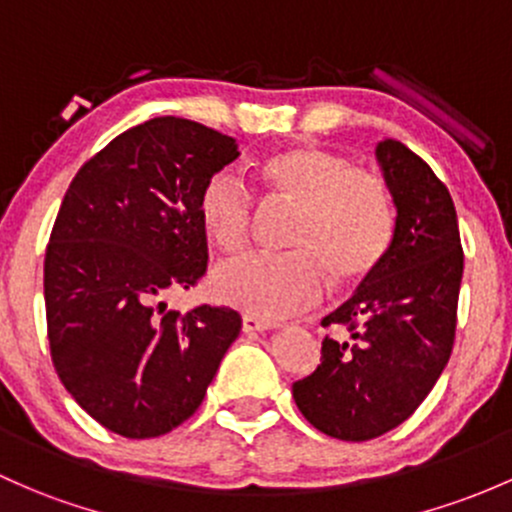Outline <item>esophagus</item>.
Wrapping results in <instances>:
<instances>
[{
  "instance_id": "obj_1",
  "label": "esophagus",
  "mask_w": 512,
  "mask_h": 512,
  "mask_svg": "<svg viewBox=\"0 0 512 512\" xmlns=\"http://www.w3.org/2000/svg\"><path fill=\"white\" fill-rule=\"evenodd\" d=\"M273 327H276V324L261 320V317H254V315H244V320H241V329H244V334L266 332V329H273Z\"/></svg>"
}]
</instances>
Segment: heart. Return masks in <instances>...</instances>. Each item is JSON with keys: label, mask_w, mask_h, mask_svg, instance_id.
<instances>
[{"label": "heart", "mask_w": 512, "mask_h": 512, "mask_svg": "<svg viewBox=\"0 0 512 512\" xmlns=\"http://www.w3.org/2000/svg\"><path fill=\"white\" fill-rule=\"evenodd\" d=\"M268 192L300 205L290 254H244L212 273L224 305L261 320H280L320 295L322 273L339 283L364 278L390 249L395 210L381 178L317 146H293L254 163ZM251 195L229 170L214 173L197 197V214L217 249H244L251 232Z\"/></svg>", "instance_id": "heart-1"}]
</instances>
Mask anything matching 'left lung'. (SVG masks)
I'll return each instance as SVG.
<instances>
[{
  "instance_id": "8db88e82",
  "label": "left lung",
  "mask_w": 512,
  "mask_h": 512,
  "mask_svg": "<svg viewBox=\"0 0 512 512\" xmlns=\"http://www.w3.org/2000/svg\"><path fill=\"white\" fill-rule=\"evenodd\" d=\"M395 205V232L383 261L322 327V364L293 383L305 420L329 437L366 442L420 408L454 346L464 251L449 190L434 170L395 139L376 146Z\"/></svg>"
}]
</instances>
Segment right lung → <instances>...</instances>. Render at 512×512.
Masks as SVG:
<instances>
[{"label": "right lung", "instance_id": "1", "mask_svg": "<svg viewBox=\"0 0 512 512\" xmlns=\"http://www.w3.org/2000/svg\"><path fill=\"white\" fill-rule=\"evenodd\" d=\"M239 158L232 136L156 117L78 170L43 263L53 366L75 403L109 432L161 437L200 408L239 312H166L207 268L197 197Z\"/></svg>", "mask_w": 512, "mask_h": 512}]
</instances>
